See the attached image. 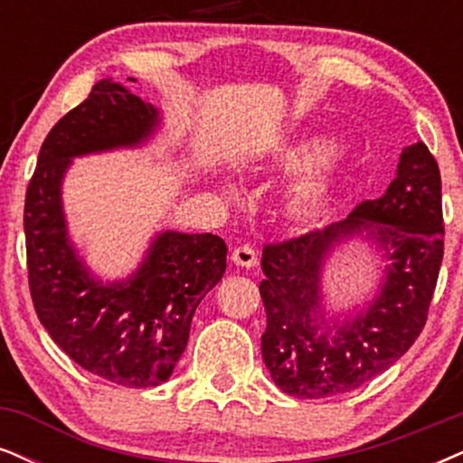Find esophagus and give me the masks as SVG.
I'll use <instances>...</instances> for the list:
<instances>
[{
	"mask_svg": "<svg viewBox=\"0 0 463 463\" xmlns=\"http://www.w3.org/2000/svg\"><path fill=\"white\" fill-rule=\"evenodd\" d=\"M231 259H232V262H235V265L243 267V269H251V267L259 265V256H256V251L248 248V245H241V248L232 250Z\"/></svg>",
	"mask_w": 463,
	"mask_h": 463,
	"instance_id": "esophagus-1",
	"label": "esophagus"
}]
</instances>
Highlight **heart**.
<instances>
[{
	"label": "heart",
	"mask_w": 463,
	"mask_h": 463,
	"mask_svg": "<svg viewBox=\"0 0 463 463\" xmlns=\"http://www.w3.org/2000/svg\"><path fill=\"white\" fill-rule=\"evenodd\" d=\"M346 156L325 134H297L275 145L265 168L275 175H299L286 188L282 218L297 231H314L329 218ZM235 194V190H228Z\"/></svg>",
	"instance_id": "1"
}]
</instances>
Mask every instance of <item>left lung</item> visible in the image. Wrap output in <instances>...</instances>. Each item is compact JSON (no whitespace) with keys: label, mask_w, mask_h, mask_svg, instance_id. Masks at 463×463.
Returning a JSON list of instances; mask_svg holds the SVG:
<instances>
[{"label":"left lung","mask_w":463,"mask_h":463,"mask_svg":"<svg viewBox=\"0 0 463 463\" xmlns=\"http://www.w3.org/2000/svg\"><path fill=\"white\" fill-rule=\"evenodd\" d=\"M440 171L423 143L402 149L395 179L346 220L262 250V361L284 393L318 400L387 372L423 331L444 250ZM365 242L379 267L373 295L331 307L324 278L344 247Z\"/></svg>","instance_id":"left-lung-1"}]
</instances>
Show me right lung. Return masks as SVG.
<instances>
[{
	"label": "right lung",
	"instance_id": "1",
	"mask_svg": "<svg viewBox=\"0 0 463 463\" xmlns=\"http://www.w3.org/2000/svg\"><path fill=\"white\" fill-rule=\"evenodd\" d=\"M102 79L44 138L25 196L29 288L52 342L87 372L130 389L166 383L188 346L192 316L226 271L218 235L156 231L126 278H102L70 235L63 181L76 157L140 149L162 110L130 85Z\"/></svg>",
	"mask_w": 463,
	"mask_h": 463
}]
</instances>
